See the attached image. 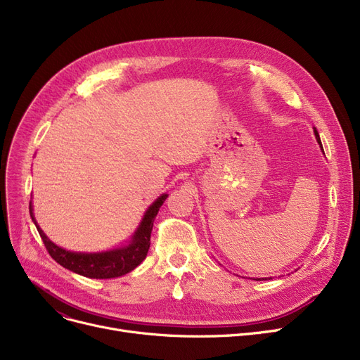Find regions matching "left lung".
Listing matches in <instances>:
<instances>
[{
    "label": "left lung",
    "mask_w": 360,
    "mask_h": 360,
    "mask_svg": "<svg viewBox=\"0 0 360 360\" xmlns=\"http://www.w3.org/2000/svg\"><path fill=\"white\" fill-rule=\"evenodd\" d=\"M314 134H315V139H316V141H318V144H319L321 150H323V151H324V148H323V144H321V139H319V134H318V131H316V128H314ZM254 280H257V281H261V280H267V278H254Z\"/></svg>",
    "instance_id": "obj_1"
}]
</instances>
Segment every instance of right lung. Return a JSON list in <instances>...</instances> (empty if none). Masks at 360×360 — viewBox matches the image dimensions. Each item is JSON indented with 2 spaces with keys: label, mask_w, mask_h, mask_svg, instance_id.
Masks as SVG:
<instances>
[{
  "label": "right lung",
  "mask_w": 360,
  "mask_h": 360,
  "mask_svg": "<svg viewBox=\"0 0 360 360\" xmlns=\"http://www.w3.org/2000/svg\"><path fill=\"white\" fill-rule=\"evenodd\" d=\"M166 198L167 194H162L148 207L139 224L137 231L131 236L128 245H122L120 248H113L102 252H74L58 247V245H55L44 233L39 226H37L36 219L33 216L32 202L29 205V212L49 255L58 262L60 266L89 278H113L132 271L137 266H140L143 259L146 258L150 248V235L151 229H153V221Z\"/></svg>",
  "instance_id": "obj_1"
}]
</instances>
